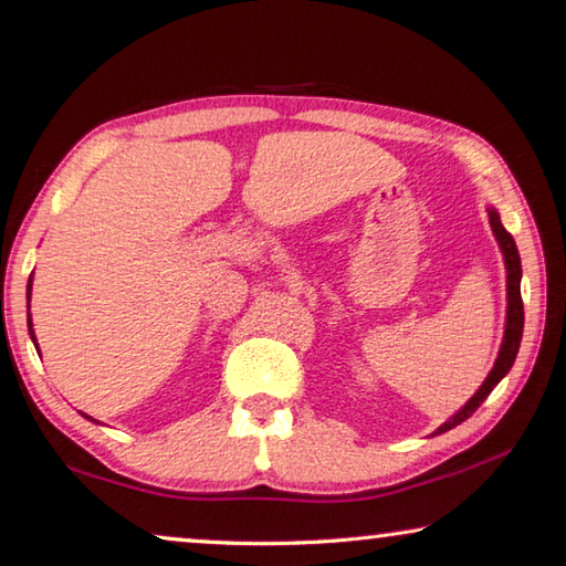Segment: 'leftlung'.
Listing matches in <instances>:
<instances>
[{
  "instance_id": "left-lung-1",
  "label": "left lung",
  "mask_w": 566,
  "mask_h": 566,
  "mask_svg": "<svg viewBox=\"0 0 566 566\" xmlns=\"http://www.w3.org/2000/svg\"><path fill=\"white\" fill-rule=\"evenodd\" d=\"M489 220H491V228H493V235L497 240V245H501V250H503L505 270H507V316H505L503 346H501V350H497V358H495L493 370L489 373V378H485L483 385L479 387V392H475L471 400L449 419V422L441 424L434 431V434H441V431H449V429H453L457 424L467 422V419L475 412V409L481 407V402L485 400V397L493 392V387L505 378L507 370L513 368L515 356H517V348H520V338H523L525 312H523V296H520V276H523V268H520V254H517L513 235L503 228L501 216H497L495 208H489Z\"/></svg>"
}]
</instances>
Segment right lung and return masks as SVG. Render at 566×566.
Here are the masks:
<instances>
[{
  "label": "right lung",
  "mask_w": 566,
  "mask_h": 566,
  "mask_svg": "<svg viewBox=\"0 0 566 566\" xmlns=\"http://www.w3.org/2000/svg\"><path fill=\"white\" fill-rule=\"evenodd\" d=\"M27 296L31 298V276H29V286H27ZM29 336H31V340H33V346H36L39 348V343H36V336H33V326H31V314H29ZM87 417V415H85ZM87 419H91V422H95V419L93 417H87Z\"/></svg>",
  "instance_id": "obj_1"
}]
</instances>
